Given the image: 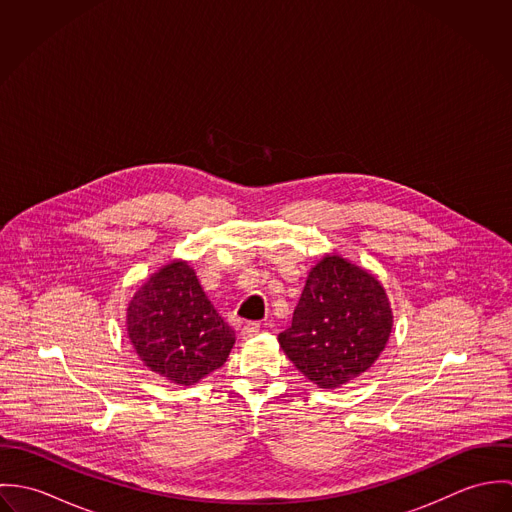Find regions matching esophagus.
<instances>
[{"label":"esophagus","mask_w":512,"mask_h":512,"mask_svg":"<svg viewBox=\"0 0 512 512\" xmlns=\"http://www.w3.org/2000/svg\"><path fill=\"white\" fill-rule=\"evenodd\" d=\"M258 333H260V323H256V321H250L242 327V339H252Z\"/></svg>","instance_id":"1"}]
</instances>
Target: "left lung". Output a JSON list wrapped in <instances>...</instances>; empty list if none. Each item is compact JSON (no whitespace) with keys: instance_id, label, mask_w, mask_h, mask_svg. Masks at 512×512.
Returning <instances> with one entry per match:
<instances>
[{"instance_id":"obj_1","label":"left lung","mask_w":512,"mask_h":512,"mask_svg":"<svg viewBox=\"0 0 512 512\" xmlns=\"http://www.w3.org/2000/svg\"><path fill=\"white\" fill-rule=\"evenodd\" d=\"M392 323V307L378 278L333 252L309 270L292 327L278 341L307 380L333 390L376 363Z\"/></svg>"}]
</instances>
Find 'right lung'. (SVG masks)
Returning <instances> with one entry per match:
<instances>
[{
  "label": "right lung",
  "instance_id": "right-lung-1",
  "mask_svg": "<svg viewBox=\"0 0 512 512\" xmlns=\"http://www.w3.org/2000/svg\"><path fill=\"white\" fill-rule=\"evenodd\" d=\"M126 331L140 361L179 386L224 365L236 341L185 260L165 264L134 293Z\"/></svg>",
  "mask_w": 512,
  "mask_h": 512
}]
</instances>
